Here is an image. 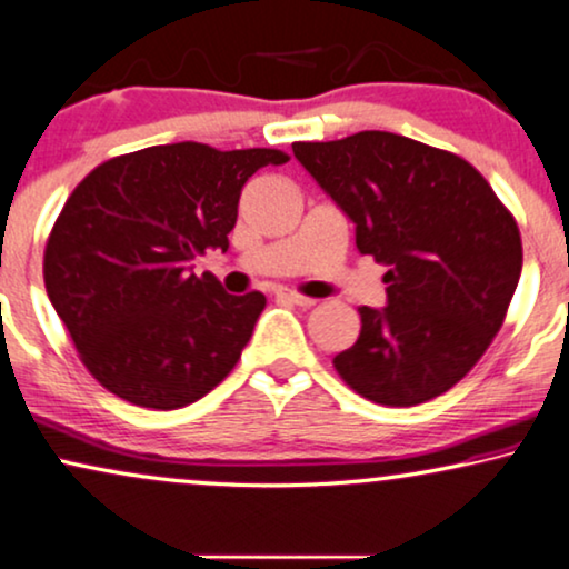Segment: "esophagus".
Returning <instances> with one entry per match:
<instances>
[{
  "mask_svg": "<svg viewBox=\"0 0 569 569\" xmlns=\"http://www.w3.org/2000/svg\"><path fill=\"white\" fill-rule=\"evenodd\" d=\"M277 298L292 302V306H300V308H311V306H316L313 298H306V295H298V292H292V290H279Z\"/></svg>",
  "mask_w": 569,
  "mask_h": 569,
  "instance_id": "esophagus-1",
  "label": "esophagus"
}]
</instances>
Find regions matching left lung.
<instances>
[{
  "label": "left lung",
  "mask_w": 569,
  "mask_h": 569,
  "mask_svg": "<svg viewBox=\"0 0 569 569\" xmlns=\"http://www.w3.org/2000/svg\"><path fill=\"white\" fill-rule=\"evenodd\" d=\"M292 153L356 224L360 253L389 269L387 306L360 308L337 373L389 408L445 395L489 348L518 287L512 213L473 164L395 132L292 143Z\"/></svg>",
  "instance_id": "1"
}]
</instances>
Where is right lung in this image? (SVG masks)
Masks as SVG:
<instances>
[{"label": "right lung", "mask_w": 569, "mask_h": 569, "mask_svg": "<svg viewBox=\"0 0 569 569\" xmlns=\"http://www.w3.org/2000/svg\"><path fill=\"white\" fill-rule=\"evenodd\" d=\"M274 149L151 146L99 164L43 253L51 306L93 379L140 408L177 410L232 371L267 298L227 295L193 258L227 250L240 190Z\"/></svg>", "instance_id": "1"}]
</instances>
